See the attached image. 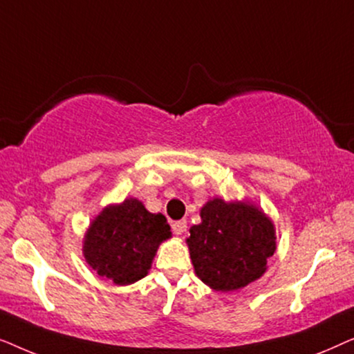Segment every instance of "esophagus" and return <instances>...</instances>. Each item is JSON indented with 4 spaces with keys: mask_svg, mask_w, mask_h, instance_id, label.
Returning a JSON list of instances; mask_svg holds the SVG:
<instances>
[{
    "mask_svg": "<svg viewBox=\"0 0 354 354\" xmlns=\"http://www.w3.org/2000/svg\"><path fill=\"white\" fill-rule=\"evenodd\" d=\"M172 232L178 236H182L187 232V221H177L172 224Z\"/></svg>",
    "mask_w": 354,
    "mask_h": 354,
    "instance_id": "esophagus-1",
    "label": "esophagus"
}]
</instances>
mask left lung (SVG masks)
<instances>
[{
    "mask_svg": "<svg viewBox=\"0 0 354 354\" xmlns=\"http://www.w3.org/2000/svg\"><path fill=\"white\" fill-rule=\"evenodd\" d=\"M187 239L195 274L216 292H235L268 270L275 253V225L254 203L211 198Z\"/></svg>",
    "mask_w": 354,
    "mask_h": 354,
    "instance_id": "1",
    "label": "left lung"
}]
</instances>
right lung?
I'll list each match as a JSON object with an SVG mask.
<instances>
[{
	"label": "right lung",
	"instance_id": "obj_1",
	"mask_svg": "<svg viewBox=\"0 0 354 354\" xmlns=\"http://www.w3.org/2000/svg\"><path fill=\"white\" fill-rule=\"evenodd\" d=\"M172 232L161 212L153 214L137 198L108 205L84 236L86 264L115 285H130L151 269L159 245Z\"/></svg>",
	"mask_w": 354,
	"mask_h": 354
}]
</instances>
